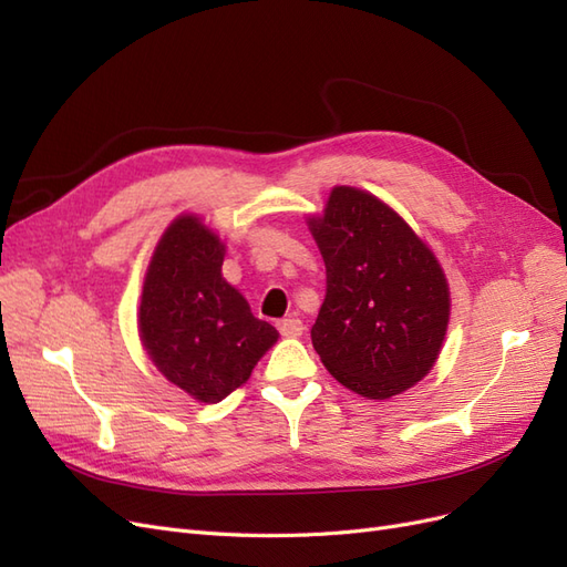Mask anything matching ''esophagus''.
<instances>
[{"label": "esophagus", "mask_w": 567, "mask_h": 567, "mask_svg": "<svg viewBox=\"0 0 567 567\" xmlns=\"http://www.w3.org/2000/svg\"><path fill=\"white\" fill-rule=\"evenodd\" d=\"M277 329H279V333L281 336H286V338H298V336H302V321L300 319H296V317H288V319H281V321H277Z\"/></svg>", "instance_id": "esophagus-1"}]
</instances>
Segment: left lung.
Here are the masks:
<instances>
[{"instance_id":"obj_1","label":"left lung","mask_w":567,"mask_h":567,"mask_svg":"<svg viewBox=\"0 0 567 567\" xmlns=\"http://www.w3.org/2000/svg\"><path fill=\"white\" fill-rule=\"evenodd\" d=\"M310 229L326 265L312 346L336 381L388 400L433 369L450 321L447 279L406 221L375 196L336 186Z\"/></svg>"}]
</instances>
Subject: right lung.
I'll list each match as a JSON object with an SVG mask.
<instances>
[{
	"label": "right lung",
	"instance_id": "1",
	"mask_svg": "<svg viewBox=\"0 0 567 567\" xmlns=\"http://www.w3.org/2000/svg\"><path fill=\"white\" fill-rule=\"evenodd\" d=\"M225 246L194 215L163 234L146 271L140 331L153 364L198 402H221L277 342L246 298L221 279Z\"/></svg>",
	"mask_w": 567,
	"mask_h": 567
}]
</instances>
